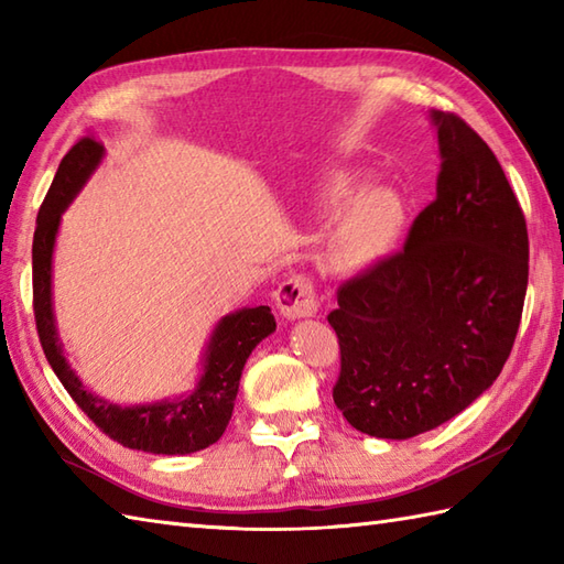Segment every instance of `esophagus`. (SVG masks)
<instances>
[{
	"label": "esophagus",
	"mask_w": 564,
	"mask_h": 564,
	"mask_svg": "<svg viewBox=\"0 0 564 564\" xmlns=\"http://www.w3.org/2000/svg\"><path fill=\"white\" fill-rule=\"evenodd\" d=\"M273 301L285 319H303L317 313L315 285L305 275H291L289 281H283L279 291H275Z\"/></svg>",
	"instance_id": "esophagus-1"
}]
</instances>
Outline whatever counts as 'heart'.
Here are the masks:
<instances>
[{"instance_id": "obj_1", "label": "heart", "mask_w": 564, "mask_h": 564, "mask_svg": "<svg viewBox=\"0 0 564 564\" xmlns=\"http://www.w3.org/2000/svg\"><path fill=\"white\" fill-rule=\"evenodd\" d=\"M317 206L325 215L345 210L329 245V263L334 271L358 273L373 269L398 245L404 206L392 188H364V178L337 170L322 182Z\"/></svg>"}]
</instances>
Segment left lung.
I'll list each match as a JSON object with an SVG mask.
<instances>
[{"mask_svg": "<svg viewBox=\"0 0 564 564\" xmlns=\"http://www.w3.org/2000/svg\"><path fill=\"white\" fill-rule=\"evenodd\" d=\"M429 118L436 200L400 254L341 285L327 317L341 349L334 404L376 438L424 434L492 388L529 285L525 218L495 152L463 118Z\"/></svg>", "mask_w": 564, "mask_h": 564, "instance_id": "1", "label": "left lung"}]
</instances>
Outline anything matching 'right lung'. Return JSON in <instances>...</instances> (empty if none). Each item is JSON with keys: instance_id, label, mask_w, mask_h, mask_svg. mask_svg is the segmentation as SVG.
<instances>
[{"instance_id": "obj_1", "label": "right lung", "mask_w": 564, "mask_h": 564, "mask_svg": "<svg viewBox=\"0 0 564 564\" xmlns=\"http://www.w3.org/2000/svg\"><path fill=\"white\" fill-rule=\"evenodd\" d=\"M104 145L82 138L57 166L51 191L39 210L33 232V313L47 364L63 382L69 398L106 436L133 451L158 455H188L213 446L235 410L239 378L249 354L275 332L271 307H242L225 315L213 327L200 358L196 388L176 398L150 404H116L99 398L72 370L59 341L53 310V251L63 213L77 198L89 176L99 170Z\"/></svg>"}]
</instances>
